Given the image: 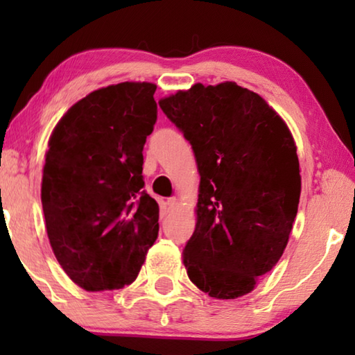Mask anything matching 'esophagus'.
<instances>
[{
  "label": "esophagus",
  "mask_w": 355,
  "mask_h": 355,
  "mask_svg": "<svg viewBox=\"0 0 355 355\" xmlns=\"http://www.w3.org/2000/svg\"><path fill=\"white\" fill-rule=\"evenodd\" d=\"M175 205H177V199H175V197H171V199L166 200L167 209H173V208H175Z\"/></svg>",
  "instance_id": "1"
}]
</instances>
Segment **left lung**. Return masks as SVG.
Wrapping results in <instances>:
<instances>
[{"instance_id": "left-lung-1", "label": "left lung", "mask_w": 355, "mask_h": 355, "mask_svg": "<svg viewBox=\"0 0 355 355\" xmlns=\"http://www.w3.org/2000/svg\"><path fill=\"white\" fill-rule=\"evenodd\" d=\"M159 106L189 141L200 173L186 271L208 296H244L288 244L300 197L296 144L260 95L232 81L197 83Z\"/></svg>"}]
</instances>
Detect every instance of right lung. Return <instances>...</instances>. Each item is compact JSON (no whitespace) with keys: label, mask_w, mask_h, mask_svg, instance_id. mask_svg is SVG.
Returning a JSON list of instances; mask_svg holds the SVG:
<instances>
[{"label":"right lung","mask_w":355,"mask_h":355,"mask_svg":"<svg viewBox=\"0 0 355 355\" xmlns=\"http://www.w3.org/2000/svg\"><path fill=\"white\" fill-rule=\"evenodd\" d=\"M152 83H120L78 101L53 130L42 177L48 239L86 291L133 284L159 230L144 191V144L156 122Z\"/></svg>","instance_id":"add662e5"}]
</instances>
